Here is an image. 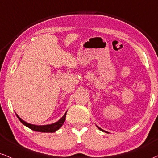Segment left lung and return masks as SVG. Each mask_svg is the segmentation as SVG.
<instances>
[{
	"instance_id": "left-lung-1",
	"label": "left lung",
	"mask_w": 158,
	"mask_h": 158,
	"mask_svg": "<svg viewBox=\"0 0 158 158\" xmlns=\"http://www.w3.org/2000/svg\"><path fill=\"white\" fill-rule=\"evenodd\" d=\"M97 127H98L99 128V129H100V130H102V131H103V132H106V133H107V132L106 131H105V130H102V129H101V128H100V127H99L98 126H97Z\"/></svg>"
}]
</instances>
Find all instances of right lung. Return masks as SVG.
Returning a JSON list of instances; mask_svg holds the SVG:
<instances>
[{
  "label": "right lung",
  "mask_w": 158,
  "mask_h": 158,
  "mask_svg": "<svg viewBox=\"0 0 158 158\" xmlns=\"http://www.w3.org/2000/svg\"><path fill=\"white\" fill-rule=\"evenodd\" d=\"M18 119L22 123L24 124L25 126L28 127V128L31 129L32 130H34V131L37 132H41V133H54L56 130L59 129L63 125L66 119V115H67V112L65 113V114L62 116L61 119H59L58 122H55V123L51 124H47V125H35V124H29L28 122H25L23 119H21L20 117H19L18 115L16 114Z\"/></svg>",
  "instance_id": "right-lung-1"
}]
</instances>
